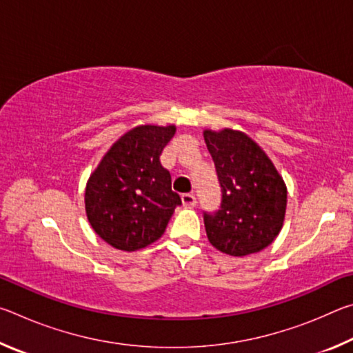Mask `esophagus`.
I'll use <instances>...</instances> for the list:
<instances>
[{
    "label": "esophagus",
    "mask_w": 353,
    "mask_h": 353,
    "mask_svg": "<svg viewBox=\"0 0 353 353\" xmlns=\"http://www.w3.org/2000/svg\"><path fill=\"white\" fill-rule=\"evenodd\" d=\"M182 204H183V207H187V208H193L196 205L194 194H191V193L182 194Z\"/></svg>",
    "instance_id": "1"
}]
</instances>
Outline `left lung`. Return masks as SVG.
<instances>
[{
	"mask_svg": "<svg viewBox=\"0 0 353 353\" xmlns=\"http://www.w3.org/2000/svg\"><path fill=\"white\" fill-rule=\"evenodd\" d=\"M221 185V205L204 212L208 241L224 254L260 252L276 240L286 212V185L256 143L240 130H204Z\"/></svg>",
	"mask_w": 353,
	"mask_h": 353,
	"instance_id": "obj_1",
	"label": "left lung"
}]
</instances>
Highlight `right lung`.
<instances>
[{
	"instance_id": "obj_1",
	"label": "right lung",
	"mask_w": 353,
	"mask_h": 353,
	"mask_svg": "<svg viewBox=\"0 0 353 353\" xmlns=\"http://www.w3.org/2000/svg\"><path fill=\"white\" fill-rule=\"evenodd\" d=\"M174 134L176 126L134 128L113 143L88 179V223L115 249L132 252L157 241L182 204L160 163Z\"/></svg>"
}]
</instances>
